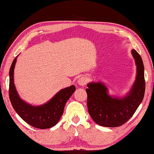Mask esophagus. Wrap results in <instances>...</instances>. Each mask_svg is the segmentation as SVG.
<instances>
[{
  "mask_svg": "<svg viewBox=\"0 0 154 154\" xmlns=\"http://www.w3.org/2000/svg\"><path fill=\"white\" fill-rule=\"evenodd\" d=\"M87 83V80L85 77H81L79 79L77 80V83L79 84L80 86H84Z\"/></svg>",
  "mask_w": 154,
  "mask_h": 154,
  "instance_id": "esophagus-1",
  "label": "esophagus"
}]
</instances>
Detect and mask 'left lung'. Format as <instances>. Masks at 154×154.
Segmentation results:
<instances>
[{
  "instance_id": "1",
  "label": "left lung",
  "mask_w": 154,
  "mask_h": 154,
  "mask_svg": "<svg viewBox=\"0 0 154 154\" xmlns=\"http://www.w3.org/2000/svg\"><path fill=\"white\" fill-rule=\"evenodd\" d=\"M131 55L136 65V77L129 91L122 97L109 94L103 82L87 84V108L90 116L97 124L107 128L123 125L131 118L142 101L145 93L144 66L141 56L135 49Z\"/></svg>"
}]
</instances>
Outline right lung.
<instances>
[{
	"mask_svg": "<svg viewBox=\"0 0 154 154\" xmlns=\"http://www.w3.org/2000/svg\"><path fill=\"white\" fill-rule=\"evenodd\" d=\"M17 55L13 60L9 71V97L14 109L26 123L38 129H48L55 126L61 119L65 105L75 91L71 85L56 93L49 101L41 105H32L23 100L14 83V69Z\"/></svg>",
	"mask_w": 154,
	"mask_h": 154,
	"instance_id": "add662e5",
	"label": "right lung"
}]
</instances>
